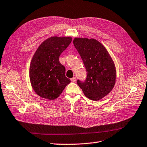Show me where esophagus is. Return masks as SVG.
Listing matches in <instances>:
<instances>
[{"label": "esophagus", "instance_id": "esophagus-1", "mask_svg": "<svg viewBox=\"0 0 147 147\" xmlns=\"http://www.w3.org/2000/svg\"><path fill=\"white\" fill-rule=\"evenodd\" d=\"M76 77H73V78H71V82H74L75 81H76Z\"/></svg>", "mask_w": 147, "mask_h": 147}]
</instances>
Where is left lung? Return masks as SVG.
<instances>
[{"mask_svg": "<svg viewBox=\"0 0 147 147\" xmlns=\"http://www.w3.org/2000/svg\"><path fill=\"white\" fill-rule=\"evenodd\" d=\"M73 44L87 71L84 82L77 83L84 95L92 100L104 98L114 88L116 81V69L107 49L94 38L76 37Z\"/></svg>", "mask_w": 147, "mask_h": 147, "instance_id": "8db88e82", "label": "left lung"}]
</instances>
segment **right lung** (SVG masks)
Returning <instances> with one entry per match:
<instances>
[{"instance_id":"1","label":"right lung","mask_w":147,"mask_h":147,"mask_svg":"<svg viewBox=\"0 0 147 147\" xmlns=\"http://www.w3.org/2000/svg\"><path fill=\"white\" fill-rule=\"evenodd\" d=\"M71 41V36L50 37L40 45L33 55L29 69L30 81L33 91L42 98L55 100L70 83L59 57Z\"/></svg>"}]
</instances>
